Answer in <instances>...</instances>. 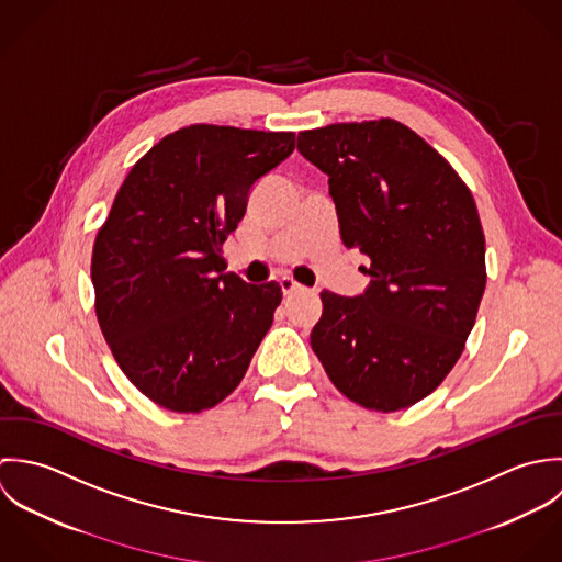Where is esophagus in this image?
I'll return each instance as SVG.
<instances>
[{
	"instance_id": "obj_1",
	"label": "esophagus",
	"mask_w": 562,
	"mask_h": 562,
	"mask_svg": "<svg viewBox=\"0 0 562 562\" xmlns=\"http://www.w3.org/2000/svg\"><path fill=\"white\" fill-rule=\"evenodd\" d=\"M280 286H282V291H284V295H293V293H297V291L304 289V286H302L300 282H295L291 276H284V278L280 280Z\"/></svg>"
}]
</instances>
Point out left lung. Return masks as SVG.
<instances>
[{
  "label": "left lung",
  "instance_id": "obj_1",
  "mask_svg": "<svg viewBox=\"0 0 562 562\" xmlns=\"http://www.w3.org/2000/svg\"><path fill=\"white\" fill-rule=\"evenodd\" d=\"M297 149L330 178L342 243L371 260L362 295L322 293L311 345L347 400L408 408L448 378L484 295L473 195L432 145L389 116L304 130Z\"/></svg>",
  "mask_w": 562,
  "mask_h": 562
}]
</instances>
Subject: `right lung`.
I'll use <instances>...</instances> for the list:
<instances>
[{"label":"right lung","mask_w":562,"mask_h":562,"mask_svg":"<svg viewBox=\"0 0 562 562\" xmlns=\"http://www.w3.org/2000/svg\"><path fill=\"white\" fill-rule=\"evenodd\" d=\"M295 149V132L195 123L125 176L98 229L95 315L127 380L173 413H202L240 384L282 286L225 271L224 243L251 184Z\"/></svg>","instance_id":"1"}]
</instances>
